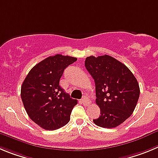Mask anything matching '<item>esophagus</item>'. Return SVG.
I'll return each instance as SVG.
<instances>
[{"label": "esophagus", "instance_id": "esophagus-1", "mask_svg": "<svg viewBox=\"0 0 158 158\" xmlns=\"http://www.w3.org/2000/svg\"><path fill=\"white\" fill-rule=\"evenodd\" d=\"M82 103L84 104V106H89V104H90V101H89V99L86 96H84L83 98H82Z\"/></svg>", "mask_w": 158, "mask_h": 158}]
</instances>
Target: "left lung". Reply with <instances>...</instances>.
<instances>
[{"label": "left lung", "instance_id": "obj_1", "mask_svg": "<svg viewBox=\"0 0 158 158\" xmlns=\"http://www.w3.org/2000/svg\"><path fill=\"white\" fill-rule=\"evenodd\" d=\"M85 67L94 80L101 110L94 123L104 128L117 127L135 109L140 94L137 79L126 65L108 55L88 56Z\"/></svg>", "mask_w": 158, "mask_h": 158}]
</instances>
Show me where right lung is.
Returning <instances> with one entry per match:
<instances>
[{"mask_svg": "<svg viewBox=\"0 0 158 158\" xmlns=\"http://www.w3.org/2000/svg\"><path fill=\"white\" fill-rule=\"evenodd\" d=\"M77 58L56 54L33 67L21 86V98L27 113L45 130L66 125L77 100L70 98L59 85L64 71Z\"/></svg>", "mask_w": 158, "mask_h": 158, "instance_id": "1", "label": "right lung"}]
</instances>
